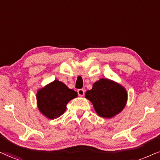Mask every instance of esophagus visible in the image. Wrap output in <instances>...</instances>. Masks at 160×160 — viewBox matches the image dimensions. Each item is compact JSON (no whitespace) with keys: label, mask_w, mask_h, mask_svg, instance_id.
Instances as JSON below:
<instances>
[{"label":"esophagus","mask_w":160,"mask_h":160,"mask_svg":"<svg viewBox=\"0 0 160 160\" xmlns=\"http://www.w3.org/2000/svg\"><path fill=\"white\" fill-rule=\"evenodd\" d=\"M78 94L79 96H83L84 95V90L83 89H79L78 90Z\"/></svg>","instance_id":"34e87169"}]
</instances>
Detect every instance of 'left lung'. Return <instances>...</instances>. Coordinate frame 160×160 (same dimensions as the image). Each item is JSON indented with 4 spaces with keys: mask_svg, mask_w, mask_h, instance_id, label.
Masks as SVG:
<instances>
[{
    "mask_svg": "<svg viewBox=\"0 0 160 160\" xmlns=\"http://www.w3.org/2000/svg\"><path fill=\"white\" fill-rule=\"evenodd\" d=\"M85 98L92 102L99 116L112 118L119 114L127 103L128 94L121 84L108 78H101L88 90Z\"/></svg>",
    "mask_w": 160,
    "mask_h": 160,
    "instance_id": "8db88e82",
    "label": "left lung"
}]
</instances>
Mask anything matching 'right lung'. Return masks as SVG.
Returning <instances> with one entry per match:
<instances>
[{"label":"right lung","instance_id":"right-lung-1","mask_svg":"<svg viewBox=\"0 0 160 160\" xmlns=\"http://www.w3.org/2000/svg\"><path fill=\"white\" fill-rule=\"evenodd\" d=\"M78 96L62 82L55 80L37 92V105L43 115L50 119L59 117L64 113L67 104Z\"/></svg>","mask_w":160,"mask_h":160}]
</instances>
